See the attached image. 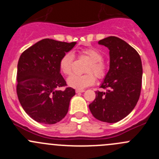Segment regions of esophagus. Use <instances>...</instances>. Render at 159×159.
Returning a JSON list of instances; mask_svg holds the SVG:
<instances>
[{
  "mask_svg": "<svg viewBox=\"0 0 159 159\" xmlns=\"http://www.w3.org/2000/svg\"><path fill=\"white\" fill-rule=\"evenodd\" d=\"M84 91H85L84 90H78V89L75 90V92H76V93H84Z\"/></svg>",
  "mask_w": 159,
  "mask_h": 159,
  "instance_id": "34e87169",
  "label": "esophagus"
}]
</instances>
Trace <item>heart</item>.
Instances as JSON below:
<instances>
[{
	"instance_id": "obj_1",
	"label": "heart",
	"mask_w": 159,
	"mask_h": 159,
	"mask_svg": "<svg viewBox=\"0 0 159 159\" xmlns=\"http://www.w3.org/2000/svg\"><path fill=\"white\" fill-rule=\"evenodd\" d=\"M83 55L87 56L90 59L87 71L88 73L84 75L72 74L67 79V84L72 88L82 90L93 85L96 81L97 75L98 78H103L107 72V66L104 63L103 54L95 48H87L81 51ZM74 55L72 52H67L61 58L59 61V69L65 75L71 74L72 70Z\"/></svg>"
}]
</instances>
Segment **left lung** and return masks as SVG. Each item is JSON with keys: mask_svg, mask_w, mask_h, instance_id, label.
<instances>
[{"mask_svg": "<svg viewBox=\"0 0 159 159\" xmlns=\"http://www.w3.org/2000/svg\"><path fill=\"white\" fill-rule=\"evenodd\" d=\"M109 50V70L96 98L89 108L93 117L102 122L114 123L133 111L141 90L142 62L137 51L126 41L108 37L98 41Z\"/></svg>", "mask_w": 159, "mask_h": 159, "instance_id": "1", "label": "left lung"}]
</instances>
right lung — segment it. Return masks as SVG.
<instances>
[{"label":"right lung","mask_w":159,"mask_h":159,"mask_svg":"<svg viewBox=\"0 0 159 159\" xmlns=\"http://www.w3.org/2000/svg\"><path fill=\"white\" fill-rule=\"evenodd\" d=\"M76 42L66 43L43 39L21 54L17 66V91L24 111L33 119L43 124L61 121L69 111L75 90L66 87L60 73L59 61Z\"/></svg>","instance_id":"obj_1"}]
</instances>
